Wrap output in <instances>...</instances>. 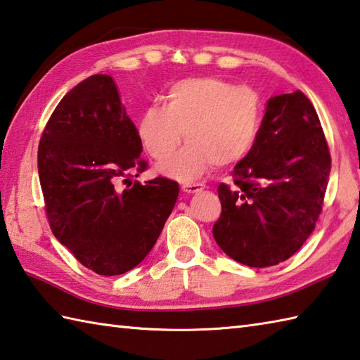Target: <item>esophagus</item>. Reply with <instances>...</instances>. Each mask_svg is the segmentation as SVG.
Returning a JSON list of instances; mask_svg holds the SVG:
<instances>
[{
	"mask_svg": "<svg viewBox=\"0 0 360 360\" xmlns=\"http://www.w3.org/2000/svg\"><path fill=\"white\" fill-rule=\"evenodd\" d=\"M182 192L186 193H196V192H201V190L204 188V184L202 182H186V184L181 186Z\"/></svg>",
	"mask_w": 360,
	"mask_h": 360,
	"instance_id": "34e87169",
	"label": "esophagus"
}]
</instances>
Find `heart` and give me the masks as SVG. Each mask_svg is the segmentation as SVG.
I'll use <instances>...</instances> for the list:
<instances>
[{
    "label": "heart",
    "mask_w": 360,
    "mask_h": 360,
    "mask_svg": "<svg viewBox=\"0 0 360 360\" xmlns=\"http://www.w3.org/2000/svg\"><path fill=\"white\" fill-rule=\"evenodd\" d=\"M162 103L142 110L137 131L156 160L170 156L186 136L188 143L160 165L173 178L195 179L214 162L220 167L236 164L257 139L262 104L252 89L220 77H187L172 84Z\"/></svg>",
    "instance_id": "heart-1"
}]
</instances>
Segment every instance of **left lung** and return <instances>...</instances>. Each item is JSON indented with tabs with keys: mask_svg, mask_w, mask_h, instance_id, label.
I'll use <instances>...</instances> for the list:
<instances>
[{
	"mask_svg": "<svg viewBox=\"0 0 360 360\" xmlns=\"http://www.w3.org/2000/svg\"><path fill=\"white\" fill-rule=\"evenodd\" d=\"M330 153L320 118L301 90L273 96L251 151L218 186L212 234L226 255L264 269L292 257L312 234L325 201Z\"/></svg>",
	"mask_w": 360,
	"mask_h": 360,
	"instance_id": "1",
	"label": "left lung"
}]
</instances>
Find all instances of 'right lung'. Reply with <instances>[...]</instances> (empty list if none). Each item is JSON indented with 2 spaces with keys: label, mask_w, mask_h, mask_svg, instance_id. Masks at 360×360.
<instances>
[{
  "label": "right lung",
  "mask_w": 360,
  "mask_h": 360,
  "mask_svg": "<svg viewBox=\"0 0 360 360\" xmlns=\"http://www.w3.org/2000/svg\"><path fill=\"white\" fill-rule=\"evenodd\" d=\"M140 153L139 131L109 75H91L70 90L41 134L37 162L49 228L103 276L142 262L178 200V182L164 176L132 184L148 168Z\"/></svg>",
  "instance_id": "add662e5"
}]
</instances>
